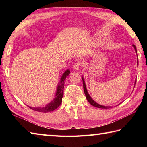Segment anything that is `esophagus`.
Here are the masks:
<instances>
[{
    "instance_id": "34e87169",
    "label": "esophagus",
    "mask_w": 147,
    "mask_h": 147,
    "mask_svg": "<svg viewBox=\"0 0 147 147\" xmlns=\"http://www.w3.org/2000/svg\"><path fill=\"white\" fill-rule=\"evenodd\" d=\"M80 67V64L78 62H76L73 64V69L74 70H78Z\"/></svg>"
}]
</instances>
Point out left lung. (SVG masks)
<instances>
[{"mask_svg":"<svg viewBox=\"0 0 147 147\" xmlns=\"http://www.w3.org/2000/svg\"><path fill=\"white\" fill-rule=\"evenodd\" d=\"M134 49H135V52L137 53V51H136V46L135 45H133ZM137 64H138V60L137 61ZM82 80H83V89H84V92H85V94L86 95V99L87 100H88V102L90 103V104L92 105L93 106H94V107H98V108H101V109H109L111 108V107H110V106H104V105H100L98 104H97V103H96L91 98V96H90V95L88 94V92H87V90H86V85H85V80H84V78L82 76ZM136 80L135 81V83H136Z\"/></svg>","mask_w":147,"mask_h":147,"instance_id":"1","label":"left lung"}]
</instances>
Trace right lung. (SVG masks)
Segmentation results:
<instances>
[{
  "label": "right lung",
  "instance_id": "right-lung-1",
  "mask_svg": "<svg viewBox=\"0 0 147 147\" xmlns=\"http://www.w3.org/2000/svg\"><path fill=\"white\" fill-rule=\"evenodd\" d=\"M70 74V71L67 69L65 71L61 78V81L59 83V85L57 87V91H56V94L54 100L50 102L45 107H32L28 106L32 110L42 112H48L54 111L55 109H57L62 103V98L64 95V80L66 78V77Z\"/></svg>",
  "mask_w": 147,
  "mask_h": 147
}]
</instances>
